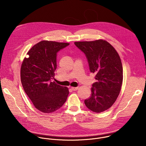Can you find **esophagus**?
Returning a JSON list of instances; mask_svg holds the SVG:
<instances>
[{
	"label": "esophagus",
	"instance_id": "34e87169",
	"mask_svg": "<svg viewBox=\"0 0 146 146\" xmlns=\"http://www.w3.org/2000/svg\"><path fill=\"white\" fill-rule=\"evenodd\" d=\"M71 89L73 90V91H76L78 89V87H71Z\"/></svg>",
	"mask_w": 146,
	"mask_h": 146
}]
</instances>
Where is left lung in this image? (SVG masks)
<instances>
[{"instance_id": "8db88e82", "label": "left lung", "mask_w": 146, "mask_h": 146, "mask_svg": "<svg viewBox=\"0 0 146 146\" xmlns=\"http://www.w3.org/2000/svg\"><path fill=\"white\" fill-rule=\"evenodd\" d=\"M86 54L91 73L95 74L91 95L84 100L88 109L100 113L111 108L118 98L123 80L121 58L115 49L105 40L76 41Z\"/></svg>"}]
</instances>
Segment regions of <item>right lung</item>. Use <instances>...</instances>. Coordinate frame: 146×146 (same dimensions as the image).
Returning <instances> with one entry per match:
<instances>
[{
	"label": "right lung",
	"mask_w": 146,
	"mask_h": 146,
	"mask_svg": "<svg viewBox=\"0 0 146 146\" xmlns=\"http://www.w3.org/2000/svg\"><path fill=\"white\" fill-rule=\"evenodd\" d=\"M69 43L43 40L27 52L21 66V81L34 106L44 113H53L63 106L69 91L54 81L56 53Z\"/></svg>",
	"instance_id": "obj_1"
}]
</instances>
